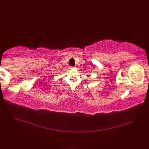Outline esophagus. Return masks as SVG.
Returning <instances> with one entry per match:
<instances>
[{
  "label": "esophagus",
  "mask_w": 149,
  "mask_h": 149,
  "mask_svg": "<svg viewBox=\"0 0 149 149\" xmlns=\"http://www.w3.org/2000/svg\"><path fill=\"white\" fill-rule=\"evenodd\" d=\"M70 68H75V66H71V67H70Z\"/></svg>",
  "instance_id": "34e87169"
}]
</instances>
